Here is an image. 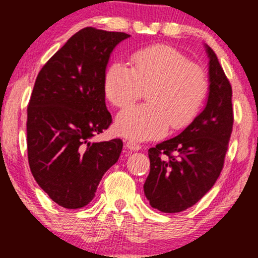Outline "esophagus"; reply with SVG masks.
<instances>
[{
	"mask_svg": "<svg viewBox=\"0 0 258 258\" xmlns=\"http://www.w3.org/2000/svg\"><path fill=\"white\" fill-rule=\"evenodd\" d=\"M126 148L128 150H131V152H138V150H141V146L137 143H135V142H126Z\"/></svg>",
	"mask_w": 258,
	"mask_h": 258,
	"instance_id": "1",
	"label": "esophagus"
}]
</instances>
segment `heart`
<instances>
[{"mask_svg": "<svg viewBox=\"0 0 258 258\" xmlns=\"http://www.w3.org/2000/svg\"><path fill=\"white\" fill-rule=\"evenodd\" d=\"M131 69L114 63L104 75L106 99L125 108L147 91V104L120 112L114 130L132 141L158 138L185 127L199 112L207 93L206 74L173 47L159 44L133 53Z\"/></svg>", "mask_w": 258, "mask_h": 258, "instance_id": "b5f03b06", "label": "heart"}]
</instances>
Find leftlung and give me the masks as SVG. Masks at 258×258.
Listing matches in <instances>:
<instances>
[{"label":"left lung","mask_w":258,"mask_h":258,"mask_svg":"<svg viewBox=\"0 0 258 258\" xmlns=\"http://www.w3.org/2000/svg\"><path fill=\"white\" fill-rule=\"evenodd\" d=\"M204 47L209 58L205 108L178 136L148 150L144 195L152 207L166 214L189 209L214 186L232 133V86L215 52Z\"/></svg>","instance_id":"left-lung-1"}]
</instances>
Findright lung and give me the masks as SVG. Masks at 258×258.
Masks as SVG:
<instances>
[{
	"label": "right lung",
	"mask_w": 258,
	"mask_h": 258,
	"mask_svg": "<svg viewBox=\"0 0 258 258\" xmlns=\"http://www.w3.org/2000/svg\"><path fill=\"white\" fill-rule=\"evenodd\" d=\"M131 35L85 28L43 65L28 106L32 176L65 209L90 204L103 174L119 160L121 139L92 142L111 123L104 75L115 47Z\"/></svg>",
	"instance_id": "1"
}]
</instances>
